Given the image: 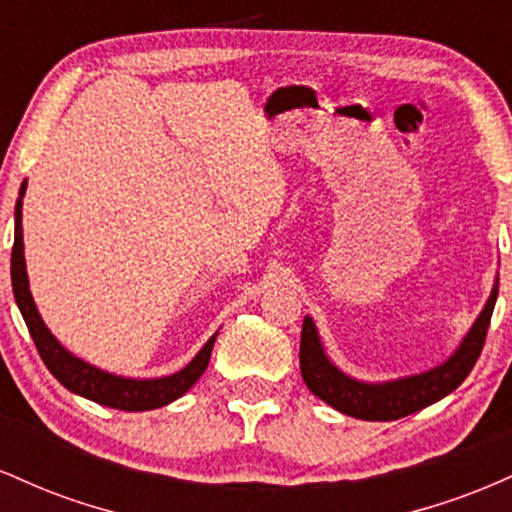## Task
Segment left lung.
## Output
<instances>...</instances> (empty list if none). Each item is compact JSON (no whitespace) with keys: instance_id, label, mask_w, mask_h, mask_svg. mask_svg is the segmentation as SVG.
<instances>
[{"instance_id":"8db88e82","label":"left lung","mask_w":512,"mask_h":512,"mask_svg":"<svg viewBox=\"0 0 512 512\" xmlns=\"http://www.w3.org/2000/svg\"><path fill=\"white\" fill-rule=\"evenodd\" d=\"M496 298L498 281L493 284L489 301L474 320L472 330L467 332V337L462 339V344L457 346L455 354L448 361L426 370V373L390 380V383H363V380L342 373L327 358L313 317L305 315L301 330V375L305 385L322 402H327L346 416H354V419L395 421L414 414V411L450 395L467 378L469 370L477 363L481 349H484L486 330H489Z\"/></svg>"}]
</instances>
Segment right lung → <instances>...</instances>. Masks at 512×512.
Listing matches in <instances>:
<instances>
[{"mask_svg":"<svg viewBox=\"0 0 512 512\" xmlns=\"http://www.w3.org/2000/svg\"><path fill=\"white\" fill-rule=\"evenodd\" d=\"M23 195H26V180L21 182L19 199H16V211H14V250H11V286H14V298L19 305L23 320H26L28 332H31L35 349H38L40 358L48 366V370L55 375L60 383L67 387L74 395H81L91 402L103 404L110 409H122V411H149L166 407V404L175 402V399L185 395L192 385L202 378V373L209 366L211 349H214L216 332L207 344L202 346V351L187 363L185 368L178 373L166 375V378H154V380H134V378H122V375H113L108 370H101L91 363L81 361L79 356H74L72 351H67L64 346L52 337V332L45 327L43 317H40L38 308H35L31 289H28V274H26V257H23V226H21V207H23Z\"/></svg>","mask_w":512,"mask_h":512,"instance_id":"obj_1","label":"right lung"}]
</instances>
